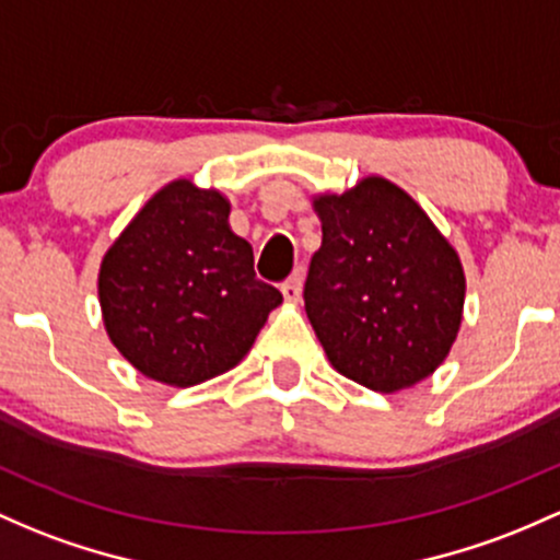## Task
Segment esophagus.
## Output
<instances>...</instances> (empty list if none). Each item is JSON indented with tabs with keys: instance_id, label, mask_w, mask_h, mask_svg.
<instances>
[{
	"instance_id": "34e87169",
	"label": "esophagus",
	"mask_w": 560,
	"mask_h": 560,
	"mask_svg": "<svg viewBox=\"0 0 560 560\" xmlns=\"http://www.w3.org/2000/svg\"><path fill=\"white\" fill-rule=\"evenodd\" d=\"M300 292H303V273H294L281 284V294H284L287 303H298Z\"/></svg>"
}]
</instances>
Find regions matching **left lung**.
<instances>
[{
  "instance_id": "left-lung-1",
  "label": "left lung",
  "mask_w": 560,
  "mask_h": 560,
  "mask_svg": "<svg viewBox=\"0 0 560 560\" xmlns=\"http://www.w3.org/2000/svg\"><path fill=\"white\" fill-rule=\"evenodd\" d=\"M313 210L322 247L303 298L329 364L377 393L430 377L463 324L457 252L407 190L385 177L316 196Z\"/></svg>"
}]
</instances>
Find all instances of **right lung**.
Returning <instances> with one entry per match:
<instances>
[{
  "label": "right lung",
  "instance_id": "1",
  "mask_svg": "<svg viewBox=\"0 0 560 560\" xmlns=\"http://www.w3.org/2000/svg\"><path fill=\"white\" fill-rule=\"evenodd\" d=\"M220 190L180 177L145 201L97 273L103 324L145 377L190 388L247 355L281 292L255 276Z\"/></svg>",
  "mask_w": 560,
  "mask_h": 560
}]
</instances>
